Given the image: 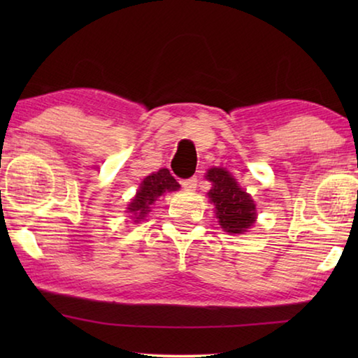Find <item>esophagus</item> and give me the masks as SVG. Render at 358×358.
<instances>
[{"instance_id":"1","label":"esophagus","mask_w":358,"mask_h":358,"mask_svg":"<svg viewBox=\"0 0 358 358\" xmlns=\"http://www.w3.org/2000/svg\"><path fill=\"white\" fill-rule=\"evenodd\" d=\"M181 186H183L185 191H194L197 186V178L192 177V178H187V180H181Z\"/></svg>"}]
</instances>
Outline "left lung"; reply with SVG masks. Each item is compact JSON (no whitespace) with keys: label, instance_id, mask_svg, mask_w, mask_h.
Here are the masks:
<instances>
[{"label":"left lung","instance_id":"8db88e82","mask_svg":"<svg viewBox=\"0 0 358 358\" xmlns=\"http://www.w3.org/2000/svg\"><path fill=\"white\" fill-rule=\"evenodd\" d=\"M205 178L211 181L208 199L215 205L216 220L222 230L227 234L246 232L257 217L252 197L241 189L238 181L226 169L211 167Z\"/></svg>","mask_w":358,"mask_h":358}]
</instances>
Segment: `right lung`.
Masks as SVG:
<instances>
[{
	"instance_id": "1",
	"label": "right lung",
	"mask_w": 358,
	"mask_h": 358,
	"mask_svg": "<svg viewBox=\"0 0 358 358\" xmlns=\"http://www.w3.org/2000/svg\"><path fill=\"white\" fill-rule=\"evenodd\" d=\"M178 189V181L172 177L171 172L167 169H159L157 172H153L143 178L134 199H132L128 208H126V213H129V217L134 220V222L142 221L151 211L150 205H153L157 201V197H161L166 192Z\"/></svg>"
}]
</instances>
